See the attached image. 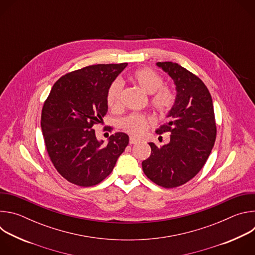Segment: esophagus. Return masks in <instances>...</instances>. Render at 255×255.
Returning a JSON list of instances; mask_svg holds the SVG:
<instances>
[{
	"label": "esophagus",
	"mask_w": 255,
	"mask_h": 255,
	"mask_svg": "<svg viewBox=\"0 0 255 255\" xmlns=\"http://www.w3.org/2000/svg\"><path fill=\"white\" fill-rule=\"evenodd\" d=\"M138 142H139V140L134 138V137H130V139H129V143L130 144H137Z\"/></svg>",
	"instance_id": "34e87169"
}]
</instances>
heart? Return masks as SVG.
<instances>
[{"mask_svg":"<svg viewBox=\"0 0 255 255\" xmlns=\"http://www.w3.org/2000/svg\"><path fill=\"white\" fill-rule=\"evenodd\" d=\"M134 82L151 97V105L160 113H166L172 108L175 94L169 87L163 86L162 78L151 68H140L133 74ZM122 82L114 81L107 92V103L109 107L118 108L120 105ZM152 124V120L141 114H130L121 120V127L134 136H140Z\"/></svg>","mask_w":255,"mask_h":255,"instance_id":"heart-1","label":"heart"}]
</instances>
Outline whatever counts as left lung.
<instances>
[{
  "label": "left lung",
  "mask_w": 255,
  "mask_h": 255,
  "mask_svg": "<svg viewBox=\"0 0 255 255\" xmlns=\"http://www.w3.org/2000/svg\"><path fill=\"white\" fill-rule=\"evenodd\" d=\"M156 65L175 86V101L166 115L169 121L156 129L157 134L171 135L160 147L149 142L151 154L142 161V168L153 183L170 189L186 184L202 169L217 130L212 97L205 84L178 63L165 61Z\"/></svg>",
  "instance_id": "8db88e82"
}]
</instances>
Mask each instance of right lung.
Returning a JSON list of instances; mask_svg holds the SVG:
<instances>
[{
  "label": "right lung",
  "mask_w": 255,
  "mask_h": 255,
  "mask_svg": "<svg viewBox=\"0 0 255 255\" xmlns=\"http://www.w3.org/2000/svg\"><path fill=\"white\" fill-rule=\"evenodd\" d=\"M127 65L96 64L71 71L53 85L43 105L41 129L48 155L71 184L92 187L101 183L129 143L123 132L104 143L93 129L108 111L109 87Z\"/></svg>",
  "instance_id": "obj_1"
}]
</instances>
